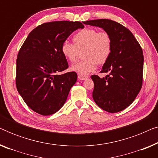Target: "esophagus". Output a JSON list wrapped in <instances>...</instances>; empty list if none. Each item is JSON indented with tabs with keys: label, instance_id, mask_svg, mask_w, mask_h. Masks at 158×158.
I'll return each mask as SVG.
<instances>
[{
	"label": "esophagus",
	"instance_id": "esophagus-1",
	"mask_svg": "<svg viewBox=\"0 0 158 158\" xmlns=\"http://www.w3.org/2000/svg\"><path fill=\"white\" fill-rule=\"evenodd\" d=\"M77 77H78L79 80H81V81H84V80H87L88 78V76H85V75H77Z\"/></svg>",
	"mask_w": 158,
	"mask_h": 158
}]
</instances>
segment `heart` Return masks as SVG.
<instances>
[{"mask_svg": "<svg viewBox=\"0 0 158 158\" xmlns=\"http://www.w3.org/2000/svg\"><path fill=\"white\" fill-rule=\"evenodd\" d=\"M74 44L68 42L62 43L61 53L67 60L74 62L78 51L84 49V59L73 64L71 70L81 75H88L96 70V64L107 62L112 52V39L106 31H98L93 28L80 30L73 36Z\"/></svg>", "mask_w": 158, "mask_h": 158, "instance_id": "heart-1", "label": "heart"}]
</instances>
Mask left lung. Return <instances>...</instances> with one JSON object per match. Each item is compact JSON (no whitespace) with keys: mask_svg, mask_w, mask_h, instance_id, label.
Masks as SVG:
<instances>
[{"mask_svg":"<svg viewBox=\"0 0 158 158\" xmlns=\"http://www.w3.org/2000/svg\"><path fill=\"white\" fill-rule=\"evenodd\" d=\"M84 24L98 27L111 36L112 52L101 73V78L93 75V98L97 105L109 113H116L129 106L141 90L144 56L142 47L133 34L119 23L110 19L84 21Z\"/></svg>","mask_w":158,"mask_h":158,"instance_id":"obj_1","label":"left lung"}]
</instances>
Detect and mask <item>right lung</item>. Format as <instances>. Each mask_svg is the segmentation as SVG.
<instances>
[{
	"mask_svg": "<svg viewBox=\"0 0 158 158\" xmlns=\"http://www.w3.org/2000/svg\"><path fill=\"white\" fill-rule=\"evenodd\" d=\"M79 21L42 23L30 32L16 60V85L24 102L43 116L53 114L64 104L77 73H58L68 68L61 46L73 31L83 29Z\"/></svg>",
	"mask_w": 158,
	"mask_h": 158,
	"instance_id": "obj_1",
	"label": "right lung"
}]
</instances>
